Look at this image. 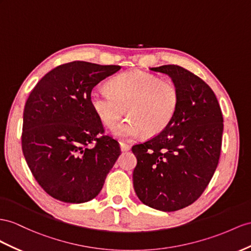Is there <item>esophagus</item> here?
Here are the masks:
<instances>
[{"instance_id":"esophagus-1","label":"esophagus","mask_w":251,"mask_h":251,"mask_svg":"<svg viewBox=\"0 0 251 251\" xmlns=\"http://www.w3.org/2000/svg\"><path fill=\"white\" fill-rule=\"evenodd\" d=\"M120 147H121V151H128L131 149L130 145H128V144L123 143V142H120Z\"/></svg>"}]
</instances>
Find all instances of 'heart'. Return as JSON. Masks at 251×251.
Masks as SVG:
<instances>
[{
	"label": "heart",
	"mask_w": 251,
	"mask_h": 251,
	"mask_svg": "<svg viewBox=\"0 0 251 251\" xmlns=\"http://www.w3.org/2000/svg\"><path fill=\"white\" fill-rule=\"evenodd\" d=\"M89 99L94 112L107 126L117 123L125 111L129 115L111 129L113 136L122 139H134L144 133L158 136L174 119L180 100L172 82L140 70L114 77L110 90L93 88Z\"/></svg>",
	"instance_id": "obj_1"
}]
</instances>
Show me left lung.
Returning a JSON list of instances; mask_svg holds the SVG:
<instances>
[{
    "label": "left lung",
    "mask_w": 251,
    "mask_h": 251,
    "mask_svg": "<svg viewBox=\"0 0 251 251\" xmlns=\"http://www.w3.org/2000/svg\"><path fill=\"white\" fill-rule=\"evenodd\" d=\"M151 70L169 75L180 100L164 131L132 146L133 188L144 204L172 212L194 202L213 177L224 120L214 92L198 76L174 64Z\"/></svg>",
    "instance_id": "8db88e82"
}]
</instances>
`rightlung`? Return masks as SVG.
<instances>
[{"mask_svg":"<svg viewBox=\"0 0 251 251\" xmlns=\"http://www.w3.org/2000/svg\"><path fill=\"white\" fill-rule=\"evenodd\" d=\"M120 69L64 63L44 75L29 94L22 150L37 182L55 199L82 203L95 198L121 155L117 141L98 137L104 128L89 99L100 81Z\"/></svg>","mask_w":251,"mask_h":251,"instance_id":"obj_1","label":"right lung"}]
</instances>
